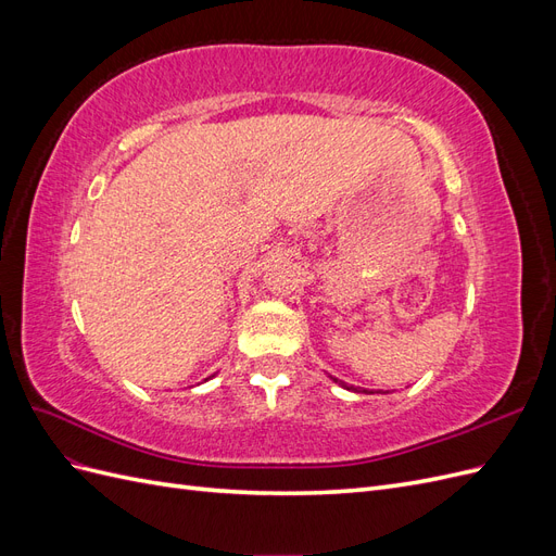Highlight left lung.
Listing matches in <instances>:
<instances>
[{"label": "left lung", "instance_id": "1", "mask_svg": "<svg viewBox=\"0 0 556 556\" xmlns=\"http://www.w3.org/2000/svg\"><path fill=\"white\" fill-rule=\"evenodd\" d=\"M331 380H333V382H339V384H341V387H345V390H352V387H348V384H345V382H341V380H339V378H331Z\"/></svg>", "mask_w": 556, "mask_h": 556}]
</instances>
